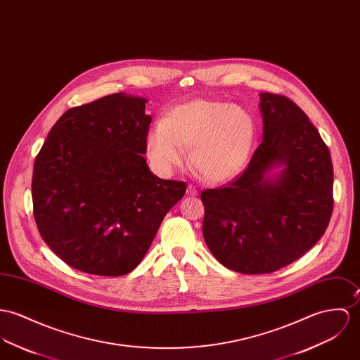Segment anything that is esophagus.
<instances>
[{
    "mask_svg": "<svg viewBox=\"0 0 360 360\" xmlns=\"http://www.w3.org/2000/svg\"><path fill=\"white\" fill-rule=\"evenodd\" d=\"M187 195L190 196H195L196 195V188L193 186V184H190L188 187H187Z\"/></svg>",
    "mask_w": 360,
    "mask_h": 360,
    "instance_id": "obj_1",
    "label": "esophagus"
}]
</instances>
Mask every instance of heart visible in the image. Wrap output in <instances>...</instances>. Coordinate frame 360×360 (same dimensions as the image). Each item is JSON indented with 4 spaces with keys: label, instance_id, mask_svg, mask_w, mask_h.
<instances>
[{
    "label": "heart",
    "instance_id": "obj_1",
    "mask_svg": "<svg viewBox=\"0 0 360 360\" xmlns=\"http://www.w3.org/2000/svg\"><path fill=\"white\" fill-rule=\"evenodd\" d=\"M255 141L256 124L248 111L203 98L172 108L146 140L150 158L164 172L181 165L184 148H191L193 169L214 184L231 181L245 170Z\"/></svg>",
    "mask_w": 360,
    "mask_h": 360
}]
</instances>
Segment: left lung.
I'll use <instances>...</instances> for the list:
<instances>
[{"label": "left lung", "instance_id": "8db88e82", "mask_svg": "<svg viewBox=\"0 0 360 360\" xmlns=\"http://www.w3.org/2000/svg\"><path fill=\"white\" fill-rule=\"evenodd\" d=\"M262 141L224 187L200 193L203 238L212 255L240 274H269L304 256L325 233L334 206L330 151L290 98L260 95ZM283 165L276 178L267 172Z\"/></svg>", "mask_w": 360, "mask_h": 360}]
</instances>
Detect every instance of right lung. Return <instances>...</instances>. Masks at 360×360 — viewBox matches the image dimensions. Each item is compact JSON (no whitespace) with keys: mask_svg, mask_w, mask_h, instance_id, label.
Listing matches in <instances>:
<instances>
[{"mask_svg":"<svg viewBox=\"0 0 360 360\" xmlns=\"http://www.w3.org/2000/svg\"><path fill=\"white\" fill-rule=\"evenodd\" d=\"M143 98L114 94L67 110L34 162V219L52 252L100 276L133 271L184 181L154 176L143 154L151 117Z\"/></svg>","mask_w":360,"mask_h":360,"instance_id":"right-lung-1","label":"right lung"}]
</instances>
